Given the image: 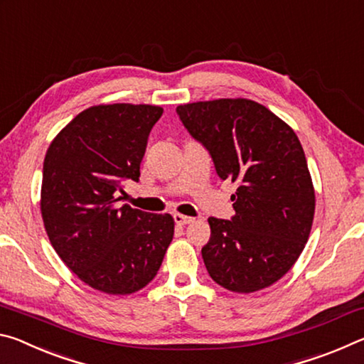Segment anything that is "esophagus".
Segmentation results:
<instances>
[{
    "label": "esophagus",
    "instance_id": "34e87169",
    "mask_svg": "<svg viewBox=\"0 0 364 364\" xmlns=\"http://www.w3.org/2000/svg\"><path fill=\"white\" fill-rule=\"evenodd\" d=\"M173 220H175V223L180 225V226L189 225V223H193V221H194V218L186 217V215H181V213H175L173 215Z\"/></svg>",
    "mask_w": 364,
    "mask_h": 364
}]
</instances>
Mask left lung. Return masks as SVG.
Segmentation results:
<instances>
[{
    "mask_svg": "<svg viewBox=\"0 0 364 364\" xmlns=\"http://www.w3.org/2000/svg\"><path fill=\"white\" fill-rule=\"evenodd\" d=\"M191 136L212 156L221 180L237 183L231 220L208 218L202 258L210 278L249 294L279 281L310 236L315 189L291 127L250 100H215L176 107Z\"/></svg>",
    "mask_w": 364,
    "mask_h": 364,
    "instance_id": "8db88e82",
    "label": "left lung"
}]
</instances>
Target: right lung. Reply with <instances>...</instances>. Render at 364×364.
Wrapping results in <instances>:
<instances>
[{"label": "right lung", "mask_w": 364, "mask_h": 364, "mask_svg": "<svg viewBox=\"0 0 364 364\" xmlns=\"http://www.w3.org/2000/svg\"><path fill=\"white\" fill-rule=\"evenodd\" d=\"M162 114L149 104L93 106L48 147L40 202L48 237L72 273L101 292L127 295L149 284L173 239L171 215L117 204L123 183L139 180Z\"/></svg>", "instance_id": "right-lung-1"}]
</instances>
